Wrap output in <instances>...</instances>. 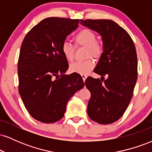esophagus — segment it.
<instances>
[{
  "label": "esophagus",
  "mask_w": 152,
  "mask_h": 152,
  "mask_svg": "<svg viewBox=\"0 0 152 152\" xmlns=\"http://www.w3.org/2000/svg\"><path fill=\"white\" fill-rule=\"evenodd\" d=\"M81 76H82V78H83V82H84L85 81H86V78H87V75H86V74H82Z\"/></svg>",
  "instance_id": "obj_1"
}]
</instances>
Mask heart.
<instances>
[{
  "instance_id": "obj_1",
  "label": "heart",
  "mask_w": 152,
  "mask_h": 152,
  "mask_svg": "<svg viewBox=\"0 0 152 152\" xmlns=\"http://www.w3.org/2000/svg\"><path fill=\"white\" fill-rule=\"evenodd\" d=\"M74 40L76 47H86V55L87 57L92 56L95 58H99L102 56L104 48L100 43L96 41V36L89 29H83L74 36ZM63 55L66 60L71 61L74 59L75 48L71 43L64 41L61 46ZM94 60L88 58L83 61H76L70 65V70L72 72L80 74H87L94 67Z\"/></svg>"
}]
</instances>
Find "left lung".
<instances>
[{"label":"left lung","instance_id":"left-lung-1","mask_svg":"<svg viewBox=\"0 0 152 152\" xmlns=\"http://www.w3.org/2000/svg\"><path fill=\"white\" fill-rule=\"evenodd\" d=\"M80 23L101 35L104 48L94 70L102 76L101 80L88 76L85 81L91 92L87 113L93 121L109 124L124 114L133 96L137 80L135 46L128 33L113 20L87 19Z\"/></svg>","mask_w":152,"mask_h":152}]
</instances>
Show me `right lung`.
Returning a JSON list of instances; mask_svg holds the SVG:
<instances>
[{"label":"right lung","instance_id":"right-lung-1","mask_svg":"<svg viewBox=\"0 0 152 152\" xmlns=\"http://www.w3.org/2000/svg\"><path fill=\"white\" fill-rule=\"evenodd\" d=\"M78 23V19L45 18L22 42L18 64V91L31 116L43 123H54L64 117L67 102L84 86L79 74H65L69 64L61 50L66 36L77 28Z\"/></svg>","mask_w":152,"mask_h":152}]
</instances>
